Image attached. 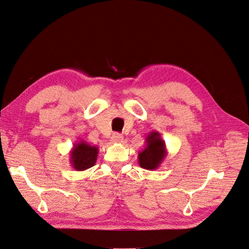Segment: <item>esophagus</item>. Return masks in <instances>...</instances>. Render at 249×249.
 <instances>
[{
    "label": "esophagus",
    "instance_id": "34e87169",
    "mask_svg": "<svg viewBox=\"0 0 249 249\" xmlns=\"http://www.w3.org/2000/svg\"><path fill=\"white\" fill-rule=\"evenodd\" d=\"M111 141L113 143H122L124 141V137L121 134H113L111 137Z\"/></svg>",
    "mask_w": 249,
    "mask_h": 249
}]
</instances>
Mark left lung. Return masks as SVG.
I'll use <instances>...</instances> for the list:
<instances>
[{
	"instance_id": "8db88e82",
	"label": "left lung",
	"mask_w": 249,
	"mask_h": 249,
	"mask_svg": "<svg viewBox=\"0 0 249 249\" xmlns=\"http://www.w3.org/2000/svg\"><path fill=\"white\" fill-rule=\"evenodd\" d=\"M146 147L139 152V164L148 171H154L160 166L167 155L165 142L157 131H152L145 139Z\"/></svg>"
}]
</instances>
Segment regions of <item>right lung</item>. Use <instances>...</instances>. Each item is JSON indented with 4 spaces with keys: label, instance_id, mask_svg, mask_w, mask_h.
<instances>
[{
    "label": "right lung",
    "instance_id": "obj_1",
    "mask_svg": "<svg viewBox=\"0 0 249 249\" xmlns=\"http://www.w3.org/2000/svg\"><path fill=\"white\" fill-rule=\"evenodd\" d=\"M99 148L92 146L84 140H79L73 144L71 152V166L77 172L86 171L95 165L98 157Z\"/></svg>",
    "mask_w": 249,
    "mask_h": 249
}]
</instances>
